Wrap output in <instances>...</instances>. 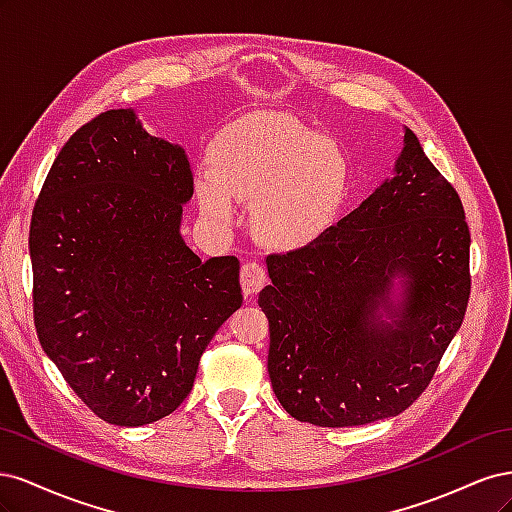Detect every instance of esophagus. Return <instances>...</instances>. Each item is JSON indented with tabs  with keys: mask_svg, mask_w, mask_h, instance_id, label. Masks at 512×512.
Wrapping results in <instances>:
<instances>
[{
	"mask_svg": "<svg viewBox=\"0 0 512 512\" xmlns=\"http://www.w3.org/2000/svg\"><path fill=\"white\" fill-rule=\"evenodd\" d=\"M267 284V271L265 267L260 265V262H245L241 267V288L245 297H254L258 290L265 288Z\"/></svg>",
	"mask_w": 512,
	"mask_h": 512,
	"instance_id": "34e87169",
	"label": "esophagus"
}]
</instances>
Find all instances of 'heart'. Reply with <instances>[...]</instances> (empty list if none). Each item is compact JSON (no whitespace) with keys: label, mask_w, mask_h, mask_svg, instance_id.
I'll list each match as a JSON object with an SVG mask.
<instances>
[{"label":"heart","mask_w":512,"mask_h":512,"mask_svg":"<svg viewBox=\"0 0 512 512\" xmlns=\"http://www.w3.org/2000/svg\"><path fill=\"white\" fill-rule=\"evenodd\" d=\"M352 190L344 149L286 113L228 123L198 179L205 213L230 220L232 200L252 205L256 237L275 250H301L339 222Z\"/></svg>","instance_id":"1"}]
</instances>
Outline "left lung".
Masks as SVG:
<instances>
[{
	"mask_svg": "<svg viewBox=\"0 0 512 512\" xmlns=\"http://www.w3.org/2000/svg\"><path fill=\"white\" fill-rule=\"evenodd\" d=\"M267 267L258 305L275 397L303 423L367 425L421 397L459 331L470 228L457 190L406 128L395 177L320 241L271 254Z\"/></svg>",
	"mask_w": 512,
	"mask_h": 512,
	"instance_id": "1",
	"label": "left lung"
}]
</instances>
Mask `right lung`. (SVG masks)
Returning <instances> with one entry per match:
<instances>
[{
    "label": "right lung",
    "mask_w": 512,
    "mask_h": 512,
    "mask_svg": "<svg viewBox=\"0 0 512 512\" xmlns=\"http://www.w3.org/2000/svg\"><path fill=\"white\" fill-rule=\"evenodd\" d=\"M192 194L183 147L117 108L68 138L34 205L40 346L111 425L138 427L175 412L215 331L243 303L239 260L203 262L181 237Z\"/></svg>",
    "instance_id": "obj_1"
}]
</instances>
